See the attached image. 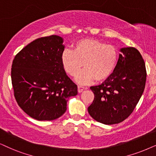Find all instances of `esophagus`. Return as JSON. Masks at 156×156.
I'll return each instance as SVG.
<instances>
[{"mask_svg": "<svg viewBox=\"0 0 156 156\" xmlns=\"http://www.w3.org/2000/svg\"><path fill=\"white\" fill-rule=\"evenodd\" d=\"M84 89H86V88H85L84 86H78V93H81Z\"/></svg>", "mask_w": 156, "mask_h": 156, "instance_id": "obj_1", "label": "esophagus"}]
</instances>
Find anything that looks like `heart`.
<instances>
[{"mask_svg": "<svg viewBox=\"0 0 156 156\" xmlns=\"http://www.w3.org/2000/svg\"><path fill=\"white\" fill-rule=\"evenodd\" d=\"M119 58L113 45L106 44L94 39H80L75 43L73 50L66 49L61 54V64L66 73L74 76L76 81L86 84L96 80L103 81L113 73Z\"/></svg>", "mask_w": 156, "mask_h": 156, "instance_id": "obj_1", "label": "heart"}]
</instances>
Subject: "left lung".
<instances>
[{
  "mask_svg": "<svg viewBox=\"0 0 156 156\" xmlns=\"http://www.w3.org/2000/svg\"><path fill=\"white\" fill-rule=\"evenodd\" d=\"M115 70L101 85L91 86L94 94L88 112L93 119L114 125L130 115L143 95L146 69L143 57L134 47H123Z\"/></svg>",
  "mask_w": 156,
  "mask_h": 156,
  "instance_id": "8db88e82",
  "label": "left lung"
}]
</instances>
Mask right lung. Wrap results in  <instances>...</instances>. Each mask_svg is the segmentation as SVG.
<instances>
[{
    "mask_svg": "<svg viewBox=\"0 0 156 156\" xmlns=\"http://www.w3.org/2000/svg\"><path fill=\"white\" fill-rule=\"evenodd\" d=\"M57 35L33 41L16 55L11 68L14 96L29 117L51 121L66 112L67 101L78 94V87L61 64L65 49Z\"/></svg>",
    "mask_w": 156,
    "mask_h": 156,
    "instance_id": "obj_1",
    "label": "right lung"
}]
</instances>
